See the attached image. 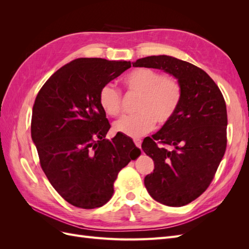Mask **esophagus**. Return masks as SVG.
Instances as JSON below:
<instances>
[{
    "label": "esophagus",
    "instance_id": "1",
    "mask_svg": "<svg viewBox=\"0 0 249 249\" xmlns=\"http://www.w3.org/2000/svg\"><path fill=\"white\" fill-rule=\"evenodd\" d=\"M134 143H135V145H136L137 147H141V143H142V141L140 140V139H135L134 140Z\"/></svg>",
    "mask_w": 249,
    "mask_h": 249
}]
</instances>
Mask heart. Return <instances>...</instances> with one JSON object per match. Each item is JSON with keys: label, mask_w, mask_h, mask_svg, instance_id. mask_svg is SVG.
<instances>
[{"label": "heart", "mask_w": 249, "mask_h": 249, "mask_svg": "<svg viewBox=\"0 0 249 249\" xmlns=\"http://www.w3.org/2000/svg\"><path fill=\"white\" fill-rule=\"evenodd\" d=\"M130 94L139 99L135 105L136 114L124 116L114 124V130L125 136L138 138L154 129L156 123H170L183 101V86L168 74L145 69L133 71L124 80ZM99 104L108 116L116 117L123 111V93L111 83L102 86Z\"/></svg>", "instance_id": "obj_1"}]
</instances>
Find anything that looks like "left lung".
Instances as JSON below:
<instances>
[{
	"label": "left lung",
	"instance_id": "obj_1",
	"mask_svg": "<svg viewBox=\"0 0 249 249\" xmlns=\"http://www.w3.org/2000/svg\"><path fill=\"white\" fill-rule=\"evenodd\" d=\"M133 66L163 70L183 86L176 116L152 138L143 140L141 147L155 164L144 178L150 196L169 207L188 205L212 183L227 149L224 97L205 71L175 57L149 56Z\"/></svg>",
	"mask_w": 249,
	"mask_h": 249
}]
</instances>
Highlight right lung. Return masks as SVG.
Instances as JSON below:
<instances>
[{"instance_id": "1", "label": "right lung", "mask_w": 249, "mask_h": 249, "mask_svg": "<svg viewBox=\"0 0 249 249\" xmlns=\"http://www.w3.org/2000/svg\"><path fill=\"white\" fill-rule=\"evenodd\" d=\"M130 67V61L79 58L52 74L35 99L31 136L40 166L77 208L107 203L118 172L140 155L123 134L105 139L111 125L99 104L102 86Z\"/></svg>"}]
</instances>
